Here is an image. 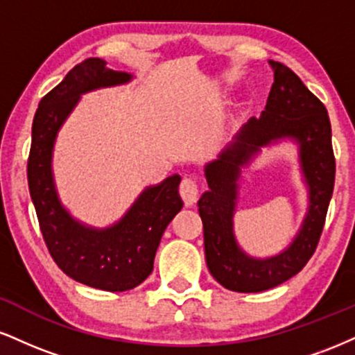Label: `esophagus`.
I'll use <instances>...</instances> for the list:
<instances>
[{
    "mask_svg": "<svg viewBox=\"0 0 355 355\" xmlns=\"http://www.w3.org/2000/svg\"><path fill=\"white\" fill-rule=\"evenodd\" d=\"M180 195L187 207L193 205L198 198V187L197 183H195V180H191V178H187V177L183 178L180 183Z\"/></svg>",
    "mask_w": 355,
    "mask_h": 355,
    "instance_id": "1",
    "label": "esophagus"
}]
</instances>
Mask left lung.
<instances>
[{
	"label": "left lung",
	"instance_id": "obj_1",
	"mask_svg": "<svg viewBox=\"0 0 355 355\" xmlns=\"http://www.w3.org/2000/svg\"><path fill=\"white\" fill-rule=\"evenodd\" d=\"M274 85L266 110L252 116L218 157L205 165L209 190L198 200L205 260L220 285L234 292H263L299 274L319 243L334 191L336 158L327 110L291 68L268 60ZM288 139L297 145L309 207L300 232L282 252L254 257L238 245L233 215L241 170L262 148Z\"/></svg>",
	"mask_w": 355,
	"mask_h": 355
}]
</instances>
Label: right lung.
Returning <instances> with one entry per match:
<instances>
[{"label":"right lung","instance_id":"right-lung-1","mask_svg":"<svg viewBox=\"0 0 355 355\" xmlns=\"http://www.w3.org/2000/svg\"><path fill=\"white\" fill-rule=\"evenodd\" d=\"M133 80L101 58H88L68 71L40 101L31 128L28 185L48 250L61 270L76 282L108 292L135 288L152 274L162 235L183 202L180 175H172L138 195L118 222L103 229L76 220L60 200L53 175V150L60 128L85 93Z\"/></svg>","mask_w":355,"mask_h":355}]
</instances>
